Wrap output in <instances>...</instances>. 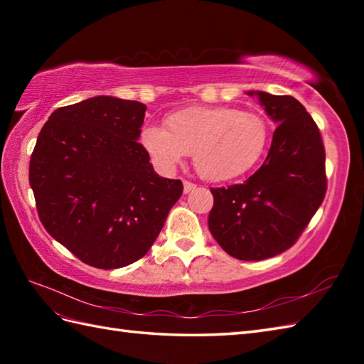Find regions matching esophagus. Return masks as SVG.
I'll return each mask as SVG.
<instances>
[{
    "mask_svg": "<svg viewBox=\"0 0 364 364\" xmlns=\"http://www.w3.org/2000/svg\"><path fill=\"white\" fill-rule=\"evenodd\" d=\"M183 186H184V194H189V192H192L197 188V184L191 181H183Z\"/></svg>",
    "mask_w": 364,
    "mask_h": 364,
    "instance_id": "obj_1",
    "label": "esophagus"
}]
</instances>
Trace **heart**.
<instances>
[{"mask_svg": "<svg viewBox=\"0 0 364 364\" xmlns=\"http://www.w3.org/2000/svg\"><path fill=\"white\" fill-rule=\"evenodd\" d=\"M267 142V122L231 106L186 107L168 114L166 128L141 129V145L159 168L172 170L192 154L198 175L208 181H230L249 173Z\"/></svg>", "mask_w": 364, "mask_h": 364, "instance_id": "b5f03b06", "label": "heart"}]
</instances>
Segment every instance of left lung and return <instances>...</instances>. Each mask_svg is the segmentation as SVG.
<instances>
[{
  "instance_id": "obj_1",
  "label": "left lung",
  "mask_w": 364,
  "mask_h": 364,
  "mask_svg": "<svg viewBox=\"0 0 364 364\" xmlns=\"http://www.w3.org/2000/svg\"><path fill=\"white\" fill-rule=\"evenodd\" d=\"M257 95L278 123L266 161L249 180L211 188V235L233 258L261 261L296 244L327 192L326 150L313 117L291 95Z\"/></svg>"
}]
</instances>
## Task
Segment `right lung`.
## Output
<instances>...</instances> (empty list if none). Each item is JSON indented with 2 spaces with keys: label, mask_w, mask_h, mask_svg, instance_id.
Returning a JSON list of instances; mask_svg holds the SVG:
<instances>
[{
  "label": "right lung",
  "mask_w": 364,
  "mask_h": 364,
  "mask_svg": "<svg viewBox=\"0 0 364 364\" xmlns=\"http://www.w3.org/2000/svg\"><path fill=\"white\" fill-rule=\"evenodd\" d=\"M145 111L106 95L59 107L31 154L38 219L89 266L117 269L141 259L183 194L181 180L159 176L137 142Z\"/></svg>",
  "instance_id": "obj_1"
}]
</instances>
